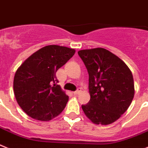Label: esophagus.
Segmentation results:
<instances>
[{"instance_id": "esophagus-1", "label": "esophagus", "mask_w": 148, "mask_h": 148, "mask_svg": "<svg viewBox=\"0 0 148 148\" xmlns=\"http://www.w3.org/2000/svg\"><path fill=\"white\" fill-rule=\"evenodd\" d=\"M80 92H81V88H78V89H77L76 91H74V94L77 95V94H79Z\"/></svg>"}]
</instances>
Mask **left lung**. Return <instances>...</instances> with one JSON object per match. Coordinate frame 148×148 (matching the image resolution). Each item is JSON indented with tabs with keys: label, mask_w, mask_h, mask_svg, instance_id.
Instances as JSON below:
<instances>
[{
	"label": "left lung",
	"mask_w": 148,
	"mask_h": 148,
	"mask_svg": "<svg viewBox=\"0 0 148 148\" xmlns=\"http://www.w3.org/2000/svg\"><path fill=\"white\" fill-rule=\"evenodd\" d=\"M89 76L90 99L82 105L86 116L96 125H109L125 112L134 97L133 74L116 55L103 48L78 51Z\"/></svg>",
	"instance_id": "obj_1"
}]
</instances>
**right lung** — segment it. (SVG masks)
Instances as JSON below:
<instances>
[{
    "label": "right lung",
    "instance_id": "obj_1",
    "mask_svg": "<svg viewBox=\"0 0 148 148\" xmlns=\"http://www.w3.org/2000/svg\"><path fill=\"white\" fill-rule=\"evenodd\" d=\"M75 53L74 49L50 45L32 54L16 71L13 88L22 110L34 119L49 121L65 108L69 96L62 90L56 72Z\"/></svg>",
    "mask_w": 148,
    "mask_h": 148
}]
</instances>
